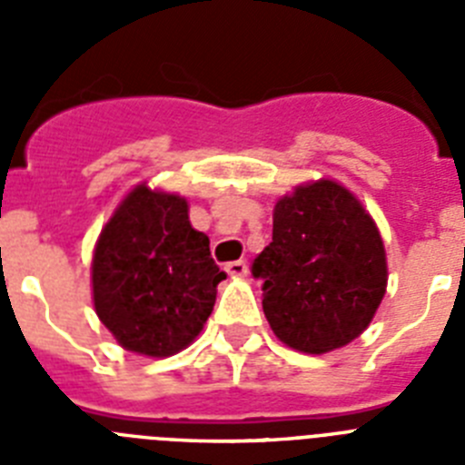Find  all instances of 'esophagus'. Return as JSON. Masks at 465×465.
Here are the masks:
<instances>
[{
  "label": "esophagus",
  "instance_id": "obj_1",
  "mask_svg": "<svg viewBox=\"0 0 465 465\" xmlns=\"http://www.w3.org/2000/svg\"><path fill=\"white\" fill-rule=\"evenodd\" d=\"M225 272H228L230 277H246V272H249V270H246L244 261H232L225 265Z\"/></svg>",
  "mask_w": 465,
  "mask_h": 465
}]
</instances>
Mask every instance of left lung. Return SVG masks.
I'll return each instance as SVG.
<instances>
[{
  "label": "left lung",
  "mask_w": 465,
  "mask_h": 465,
  "mask_svg": "<svg viewBox=\"0 0 465 465\" xmlns=\"http://www.w3.org/2000/svg\"><path fill=\"white\" fill-rule=\"evenodd\" d=\"M262 312L286 347L326 354L371 326L386 293V252L372 216L331 179L277 200L272 242L256 256Z\"/></svg>",
  "instance_id": "obj_1"
}]
</instances>
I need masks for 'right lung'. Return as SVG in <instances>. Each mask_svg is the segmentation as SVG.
<instances>
[{
    "mask_svg": "<svg viewBox=\"0 0 465 465\" xmlns=\"http://www.w3.org/2000/svg\"><path fill=\"white\" fill-rule=\"evenodd\" d=\"M93 302L127 351L163 359L200 335L225 272L182 195L139 183L102 228L93 253Z\"/></svg>",
    "mask_w": 465,
    "mask_h": 465,
    "instance_id": "obj_1",
    "label": "right lung"
}]
</instances>
